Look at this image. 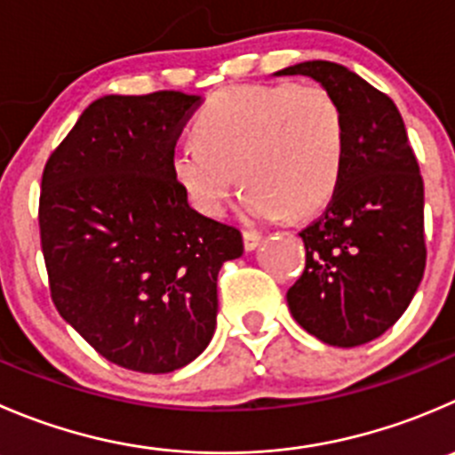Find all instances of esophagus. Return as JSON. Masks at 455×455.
Segmentation results:
<instances>
[{
    "mask_svg": "<svg viewBox=\"0 0 455 455\" xmlns=\"http://www.w3.org/2000/svg\"><path fill=\"white\" fill-rule=\"evenodd\" d=\"M242 240H244V249L253 251L258 249V244L262 242V235L258 231H244L242 233Z\"/></svg>",
    "mask_w": 455,
    "mask_h": 455,
    "instance_id": "esophagus-1",
    "label": "esophagus"
}]
</instances>
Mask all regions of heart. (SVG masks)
I'll use <instances>...</instances> for the list:
<instances>
[{
  "mask_svg": "<svg viewBox=\"0 0 455 455\" xmlns=\"http://www.w3.org/2000/svg\"><path fill=\"white\" fill-rule=\"evenodd\" d=\"M175 147L171 171L200 213L218 218L244 187L251 220L307 218L333 197L347 148L345 113L322 84L233 86L211 97Z\"/></svg>",
  "mask_w": 455,
  "mask_h": 455,
  "instance_id": "heart-1",
  "label": "heart"
}]
</instances>
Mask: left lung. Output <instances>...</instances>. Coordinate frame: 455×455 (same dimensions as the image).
I'll return each instance as SVG.
<instances>
[{
    "instance_id": "left-lung-1",
    "label": "left lung",
    "mask_w": 455,
    "mask_h": 455,
    "mask_svg": "<svg viewBox=\"0 0 455 455\" xmlns=\"http://www.w3.org/2000/svg\"><path fill=\"white\" fill-rule=\"evenodd\" d=\"M275 75H307L329 88L347 131L338 188L299 231L307 262L286 302L295 322L326 345H364L398 322L425 273L418 160L391 97L354 70L315 60Z\"/></svg>"
}]
</instances>
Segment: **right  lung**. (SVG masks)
Returning <instances> with one entry per match:
<instances>
[{"label":"right lung","instance_id":"add662e5","mask_svg":"<svg viewBox=\"0 0 455 455\" xmlns=\"http://www.w3.org/2000/svg\"><path fill=\"white\" fill-rule=\"evenodd\" d=\"M200 97L92 101L51 153L39 235L60 315L108 363L171 373L209 347L218 273L244 253L235 227L197 213L171 171Z\"/></svg>","mask_w":455,"mask_h":455}]
</instances>
